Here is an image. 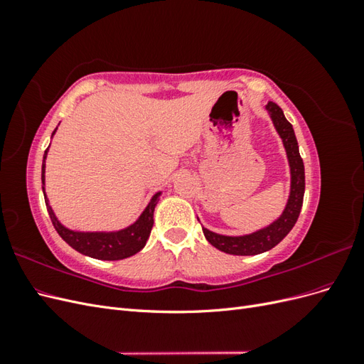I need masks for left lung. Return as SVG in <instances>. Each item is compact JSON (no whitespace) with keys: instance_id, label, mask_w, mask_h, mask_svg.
<instances>
[{"instance_id":"obj_1","label":"left lung","mask_w":364,"mask_h":364,"mask_svg":"<svg viewBox=\"0 0 364 364\" xmlns=\"http://www.w3.org/2000/svg\"><path fill=\"white\" fill-rule=\"evenodd\" d=\"M266 111L282 139L285 153H287L290 167V194L281 215L255 232L245 235H222L202 226L203 235L209 243L218 250L229 253V255H258V253L273 249L293 229L297 217L301 214L305 193V170L293 126L284 117L282 109L277 103L269 102L266 105Z\"/></svg>"}]
</instances>
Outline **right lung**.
Returning a JSON list of instances; mask_svg holds the SVG:
<instances>
[{"label":"right lung","mask_w":364,"mask_h":364,"mask_svg":"<svg viewBox=\"0 0 364 364\" xmlns=\"http://www.w3.org/2000/svg\"><path fill=\"white\" fill-rule=\"evenodd\" d=\"M58 127L54 129L53 135L56 134ZM51 135V138H53ZM50 149V146H48ZM48 149L43 153L42 161V191L46 197L47 211L53 222L54 229L62 237L65 243H68L74 250L83 253L86 257H91L95 259H105V261H118L124 259L132 255H135L142 247L146 246L147 240L150 237V230L153 228V214H155V208L159 202V196L162 194L158 191L153 194L149 205L144 211L135 220L134 223L118 229V230H95V232H83V230H75L63 226L59 218L54 214L53 208L50 206V200L46 193V159L48 155Z\"/></svg>","instance_id":"add662e5"}]
</instances>
